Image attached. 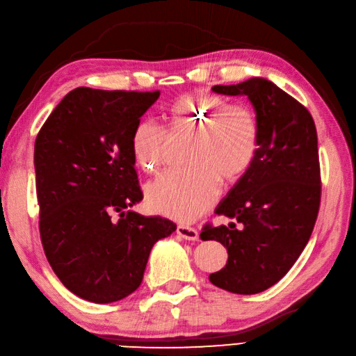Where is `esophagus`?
<instances>
[{"instance_id": "34e87169", "label": "esophagus", "mask_w": 356, "mask_h": 356, "mask_svg": "<svg viewBox=\"0 0 356 356\" xmlns=\"http://www.w3.org/2000/svg\"><path fill=\"white\" fill-rule=\"evenodd\" d=\"M177 234L181 238L188 239V241H195V239H198V230L195 227L186 226V224H179V226L177 227Z\"/></svg>"}]
</instances>
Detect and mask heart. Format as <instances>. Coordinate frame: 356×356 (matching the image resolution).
<instances>
[{"label": "heart", "mask_w": 356, "mask_h": 356, "mask_svg": "<svg viewBox=\"0 0 356 356\" xmlns=\"http://www.w3.org/2000/svg\"><path fill=\"white\" fill-rule=\"evenodd\" d=\"M165 130L150 120L138 121L130 147L136 164L154 173L164 163L170 143L191 140L184 170L159 177L147 188L155 212L191 221L213 204L222 183H234L255 163L261 129L248 103H230L210 92L179 97L164 111Z\"/></svg>", "instance_id": "obj_1"}]
</instances>
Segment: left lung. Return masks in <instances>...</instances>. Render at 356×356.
Returning a JSON list of instances; mask_svg holds the SVG:
<instances>
[{
	"mask_svg": "<svg viewBox=\"0 0 356 356\" xmlns=\"http://www.w3.org/2000/svg\"><path fill=\"white\" fill-rule=\"evenodd\" d=\"M222 95H248L259 120V150L252 168L230 188L215 213L229 226L206 224L202 241L227 249L210 282L232 293L253 295L272 287L300 258L321 202L316 127L310 112L266 78L213 86Z\"/></svg>",
	"mask_w": 356,
	"mask_h": 356,
	"instance_id": "left-lung-1",
	"label": "left lung"
}]
</instances>
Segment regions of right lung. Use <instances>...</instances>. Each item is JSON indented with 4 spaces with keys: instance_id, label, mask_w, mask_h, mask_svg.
<instances>
[{
    "instance_id": "add662e5",
    "label": "right lung",
    "mask_w": 356,
    "mask_h": 356,
    "mask_svg": "<svg viewBox=\"0 0 356 356\" xmlns=\"http://www.w3.org/2000/svg\"><path fill=\"white\" fill-rule=\"evenodd\" d=\"M158 97L159 90L76 87L36 135L42 249L56 277L83 300L107 304L135 292L154 244L177 230L161 216L124 212L143 200L130 135Z\"/></svg>"
}]
</instances>
